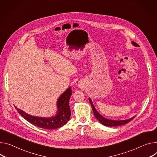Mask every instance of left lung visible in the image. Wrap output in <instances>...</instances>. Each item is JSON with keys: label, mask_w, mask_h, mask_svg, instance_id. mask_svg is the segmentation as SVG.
Here are the masks:
<instances>
[{"label": "left lung", "mask_w": 157, "mask_h": 157, "mask_svg": "<svg viewBox=\"0 0 157 157\" xmlns=\"http://www.w3.org/2000/svg\"><path fill=\"white\" fill-rule=\"evenodd\" d=\"M133 44L135 46H138V44H136V42H132ZM89 100L90 102V104L91 105L92 107V109L94 113V115L96 117V118L100 122L101 124H103V125L106 126H121L123 124H125L126 123H128V122H130L131 120H132L134 117L130 118V119H128V120H120V121H115V120H108L106 118H105L104 117H103L101 115H99V113L96 111V109H95L94 106L93 105L92 101L90 98H89Z\"/></svg>", "instance_id": "obj_1"}]
</instances>
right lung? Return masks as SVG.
Masks as SVG:
<instances>
[{
    "label": "right lung",
    "mask_w": 157,
    "mask_h": 157,
    "mask_svg": "<svg viewBox=\"0 0 157 157\" xmlns=\"http://www.w3.org/2000/svg\"><path fill=\"white\" fill-rule=\"evenodd\" d=\"M72 90L69 88L59 98L57 105H58V114L52 118H41L31 116L25 113L23 111L16 108L20 115L31 124L44 129H56L64 125L69 120L71 117V109L69 101Z\"/></svg>",
    "instance_id": "1"
}]
</instances>
